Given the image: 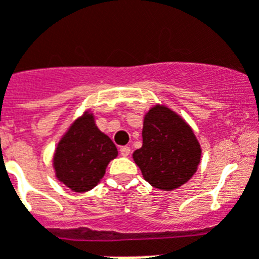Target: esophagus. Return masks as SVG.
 <instances>
[{
  "label": "esophagus",
  "mask_w": 259,
  "mask_h": 259,
  "mask_svg": "<svg viewBox=\"0 0 259 259\" xmlns=\"http://www.w3.org/2000/svg\"><path fill=\"white\" fill-rule=\"evenodd\" d=\"M119 152H120L121 156L127 157V156H130V153H131V148H130V147H120Z\"/></svg>",
  "instance_id": "34e87169"
}]
</instances>
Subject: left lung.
Listing matches in <instances>:
<instances>
[{
    "mask_svg": "<svg viewBox=\"0 0 259 259\" xmlns=\"http://www.w3.org/2000/svg\"><path fill=\"white\" fill-rule=\"evenodd\" d=\"M143 145L132 155L145 181L173 191L192 179L201 160V147L191 125L164 104L144 115Z\"/></svg>",
    "mask_w": 259,
    "mask_h": 259,
    "instance_id": "1",
    "label": "left lung"
}]
</instances>
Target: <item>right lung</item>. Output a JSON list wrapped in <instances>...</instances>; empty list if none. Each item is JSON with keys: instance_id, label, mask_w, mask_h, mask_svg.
I'll return each instance as SVG.
<instances>
[{"instance_id": "obj_1", "label": "right lung", "mask_w": 259, "mask_h": 259, "mask_svg": "<svg viewBox=\"0 0 259 259\" xmlns=\"http://www.w3.org/2000/svg\"><path fill=\"white\" fill-rule=\"evenodd\" d=\"M116 156V145L98 128L93 112L84 111L57 144L53 157L55 177L72 192L83 193L100 183Z\"/></svg>"}]
</instances>
